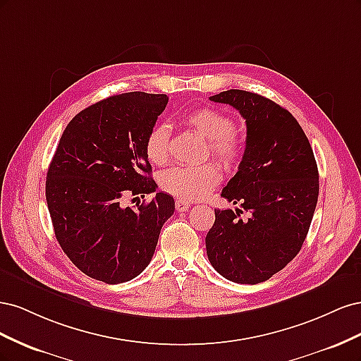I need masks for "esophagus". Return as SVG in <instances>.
Wrapping results in <instances>:
<instances>
[{
	"label": "esophagus",
	"instance_id": "obj_1",
	"mask_svg": "<svg viewBox=\"0 0 361 361\" xmlns=\"http://www.w3.org/2000/svg\"><path fill=\"white\" fill-rule=\"evenodd\" d=\"M174 206H176V211L178 212H185V211L190 209V203L185 202V200H176Z\"/></svg>",
	"mask_w": 361,
	"mask_h": 361
}]
</instances>
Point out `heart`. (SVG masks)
<instances>
[{"label": "heart", "instance_id": "heart-1", "mask_svg": "<svg viewBox=\"0 0 361 361\" xmlns=\"http://www.w3.org/2000/svg\"><path fill=\"white\" fill-rule=\"evenodd\" d=\"M187 123L200 137L209 140L207 149L211 155L220 161L226 169H236L244 157L243 138L233 129V118L216 110L203 106L185 117ZM170 126L158 122L150 128L146 137L145 150L150 162L162 166L170 157ZM220 180L214 164H203L199 167H171L159 173L158 183L179 200H197L209 192Z\"/></svg>", "mask_w": 361, "mask_h": 361}]
</instances>
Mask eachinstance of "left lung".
<instances>
[{"mask_svg":"<svg viewBox=\"0 0 361 361\" xmlns=\"http://www.w3.org/2000/svg\"><path fill=\"white\" fill-rule=\"evenodd\" d=\"M239 111L245 150L221 197L239 204L215 211L206 253L216 272L235 283L271 279L298 255L319 194V173L309 138L288 110L268 97L227 90L209 97ZM243 210L250 212L243 221Z\"/></svg>","mask_w":361,"mask_h":361,"instance_id":"obj_1","label":"left lung"}]
</instances>
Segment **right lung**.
<instances>
[{"label":"right lung","instance_id":"right-lung-1","mask_svg":"<svg viewBox=\"0 0 361 361\" xmlns=\"http://www.w3.org/2000/svg\"><path fill=\"white\" fill-rule=\"evenodd\" d=\"M167 102V94L130 92L87 106L64 129L49 164L47 203L57 241L76 268L108 285L145 271L174 212L166 192L137 209L123 206L158 188L145 143Z\"/></svg>","mask_w":361,"mask_h":361}]
</instances>
